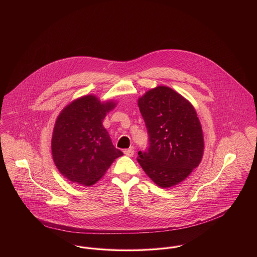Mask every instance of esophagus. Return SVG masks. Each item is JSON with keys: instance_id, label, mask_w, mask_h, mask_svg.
<instances>
[{"instance_id": "esophagus-1", "label": "esophagus", "mask_w": 257, "mask_h": 257, "mask_svg": "<svg viewBox=\"0 0 257 257\" xmlns=\"http://www.w3.org/2000/svg\"><path fill=\"white\" fill-rule=\"evenodd\" d=\"M123 152H124V154H125L126 156L132 157V156L134 155V153H135V150H134V148H128V149H125Z\"/></svg>"}]
</instances>
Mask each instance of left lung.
<instances>
[{
	"label": "left lung",
	"mask_w": 257,
	"mask_h": 257,
	"mask_svg": "<svg viewBox=\"0 0 257 257\" xmlns=\"http://www.w3.org/2000/svg\"><path fill=\"white\" fill-rule=\"evenodd\" d=\"M138 105L149 137L148 149L139 151V163L161 188L182 182L204 153V136L195 108L166 86L150 89L139 98Z\"/></svg>",
	"instance_id": "1"
}]
</instances>
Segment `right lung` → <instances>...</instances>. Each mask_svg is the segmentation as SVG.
Wrapping results in <instances>:
<instances>
[{
	"instance_id": "1",
	"label": "right lung",
	"mask_w": 257,
	"mask_h": 257,
	"mask_svg": "<svg viewBox=\"0 0 257 257\" xmlns=\"http://www.w3.org/2000/svg\"><path fill=\"white\" fill-rule=\"evenodd\" d=\"M115 106L112 100L101 102L87 95L74 100L57 116L51 140L52 158L69 181L91 186L105 175L115 158L123 155L112 146L103 125Z\"/></svg>"
}]
</instances>
